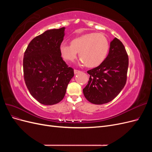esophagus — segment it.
<instances>
[{"label":"esophagus","mask_w":152,"mask_h":152,"mask_svg":"<svg viewBox=\"0 0 152 152\" xmlns=\"http://www.w3.org/2000/svg\"><path fill=\"white\" fill-rule=\"evenodd\" d=\"M80 71V70H76V69H75L74 70V73L75 74H77V73H79Z\"/></svg>","instance_id":"34e87169"}]
</instances>
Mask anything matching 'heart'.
I'll use <instances>...</instances> for the list:
<instances>
[{
    "mask_svg": "<svg viewBox=\"0 0 152 152\" xmlns=\"http://www.w3.org/2000/svg\"><path fill=\"white\" fill-rule=\"evenodd\" d=\"M109 42L102 34L90 33L72 40L70 45L62 44L60 53L63 58L72 62L79 53V58L85 65L94 68L102 64L108 53Z\"/></svg>",
    "mask_w": 152,
    "mask_h": 152,
    "instance_id": "b5f03b06",
    "label": "heart"
}]
</instances>
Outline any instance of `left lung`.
I'll use <instances>...</instances> for the list:
<instances>
[{"label": "left lung", "mask_w": 152, "mask_h": 152, "mask_svg": "<svg viewBox=\"0 0 152 152\" xmlns=\"http://www.w3.org/2000/svg\"><path fill=\"white\" fill-rule=\"evenodd\" d=\"M129 58L120 40L110 42L109 53L98 66L87 71L89 80L83 89L91 103L102 104L111 102L121 93L127 81Z\"/></svg>", "instance_id": "8db88e82"}]
</instances>
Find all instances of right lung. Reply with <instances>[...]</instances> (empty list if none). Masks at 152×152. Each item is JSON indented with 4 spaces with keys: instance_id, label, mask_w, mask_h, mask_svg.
Here are the masks:
<instances>
[{
    "instance_id": "obj_1",
    "label": "right lung",
    "mask_w": 152,
    "mask_h": 152,
    "mask_svg": "<svg viewBox=\"0 0 152 152\" xmlns=\"http://www.w3.org/2000/svg\"><path fill=\"white\" fill-rule=\"evenodd\" d=\"M65 27L49 30L31 40L24 53L23 75L30 93L45 105L63 99L74 71L63 61L60 46Z\"/></svg>"
}]
</instances>
